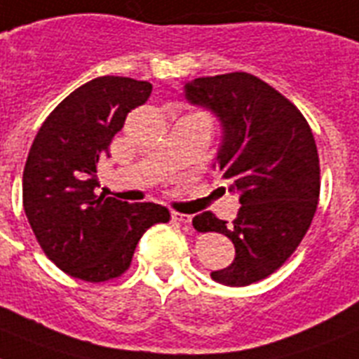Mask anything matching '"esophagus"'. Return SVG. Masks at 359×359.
I'll use <instances>...</instances> for the list:
<instances>
[{
	"label": "esophagus",
	"mask_w": 359,
	"mask_h": 359,
	"mask_svg": "<svg viewBox=\"0 0 359 359\" xmlns=\"http://www.w3.org/2000/svg\"><path fill=\"white\" fill-rule=\"evenodd\" d=\"M171 219L177 222H184V224H189V222H191V215L180 212H171Z\"/></svg>",
	"instance_id": "esophagus-1"
}]
</instances>
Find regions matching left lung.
<instances>
[{
	"mask_svg": "<svg viewBox=\"0 0 359 359\" xmlns=\"http://www.w3.org/2000/svg\"><path fill=\"white\" fill-rule=\"evenodd\" d=\"M184 96L221 123L213 168L241 203L231 224L203 212L194 217V226L224 233L236 246L233 263L212 272L213 281L246 287L276 272L314 219L319 198L314 135L296 105L248 72L195 78L184 83Z\"/></svg>",
	"mask_w": 359,
	"mask_h": 359,
	"instance_id": "8db88e82",
	"label": "left lung"
}]
</instances>
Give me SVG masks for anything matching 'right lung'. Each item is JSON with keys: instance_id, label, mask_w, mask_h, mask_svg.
Instances as JSON below:
<instances>
[{"instance_id": "obj_1", "label": "right lung", "mask_w": 359, "mask_h": 359, "mask_svg": "<svg viewBox=\"0 0 359 359\" xmlns=\"http://www.w3.org/2000/svg\"><path fill=\"white\" fill-rule=\"evenodd\" d=\"M151 83L100 76L83 83L41 123L23 170V208L45 255L82 281L122 276L147 228L170 221L168 208L95 194L96 164Z\"/></svg>"}]
</instances>
